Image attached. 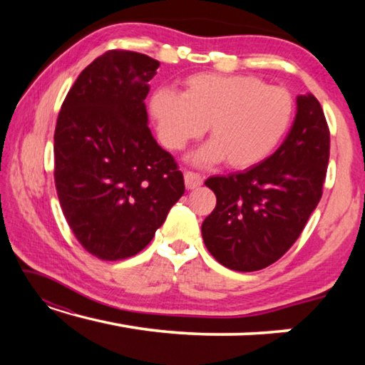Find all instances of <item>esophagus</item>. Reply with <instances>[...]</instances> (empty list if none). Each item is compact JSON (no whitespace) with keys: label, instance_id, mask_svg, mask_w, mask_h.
<instances>
[{"label":"esophagus","instance_id":"1","mask_svg":"<svg viewBox=\"0 0 365 365\" xmlns=\"http://www.w3.org/2000/svg\"><path fill=\"white\" fill-rule=\"evenodd\" d=\"M185 187L188 190H195L202 185V177L195 172H185Z\"/></svg>","mask_w":365,"mask_h":365}]
</instances>
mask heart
<instances>
[{"label":"heart","mask_w":365,"mask_h":365,"mask_svg":"<svg viewBox=\"0 0 365 365\" xmlns=\"http://www.w3.org/2000/svg\"><path fill=\"white\" fill-rule=\"evenodd\" d=\"M150 110L168 150H183L207 125L211 140L190 154V163L205 168L227 160L230 168L246 169L280 145L294 103L285 88L267 86L257 77L196 73L185 80L182 93L158 88Z\"/></svg>","instance_id":"heart-1"}]
</instances>
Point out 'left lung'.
Listing matches in <instances>:
<instances>
[{"instance_id":"obj_1","label":"left lung","mask_w":365,"mask_h":365,"mask_svg":"<svg viewBox=\"0 0 365 365\" xmlns=\"http://www.w3.org/2000/svg\"><path fill=\"white\" fill-rule=\"evenodd\" d=\"M329 156L320 103L311 93L299 95L293 127L279 150L243 172L205 182L217 197L201 225L209 252L238 272L261 270L280 259L322 197Z\"/></svg>"}]
</instances>
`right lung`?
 I'll use <instances>...</instances> for the list:
<instances>
[{
    "label": "right lung",
    "mask_w": 365,
    "mask_h": 365,
    "mask_svg": "<svg viewBox=\"0 0 365 365\" xmlns=\"http://www.w3.org/2000/svg\"><path fill=\"white\" fill-rule=\"evenodd\" d=\"M159 61L110 49L67 93L54 132V182L80 245L103 261L135 256L185 193L183 174L148 128Z\"/></svg>",
    "instance_id": "obj_1"
}]
</instances>
